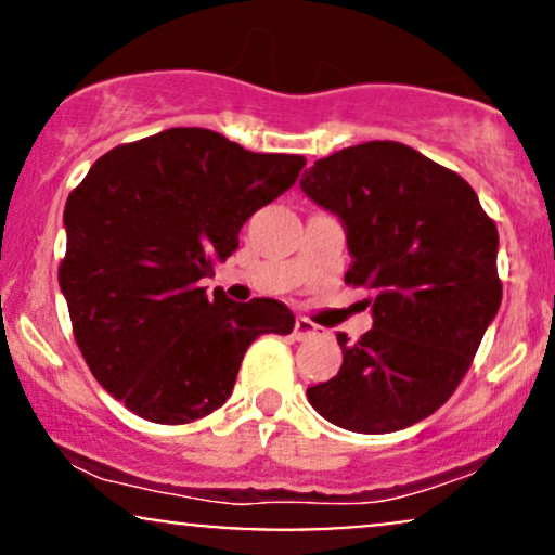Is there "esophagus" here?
<instances>
[{
  "label": "esophagus",
  "instance_id": "esophagus-1",
  "mask_svg": "<svg viewBox=\"0 0 555 555\" xmlns=\"http://www.w3.org/2000/svg\"><path fill=\"white\" fill-rule=\"evenodd\" d=\"M315 334H318V326L313 321H308V318H297V321H295V336L299 341L313 339Z\"/></svg>",
  "mask_w": 555,
  "mask_h": 555
}]
</instances>
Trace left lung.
I'll return each mask as SVG.
<instances>
[{"instance_id":"1","label":"left lung","mask_w":555,"mask_h":555,"mask_svg":"<svg viewBox=\"0 0 555 555\" xmlns=\"http://www.w3.org/2000/svg\"><path fill=\"white\" fill-rule=\"evenodd\" d=\"M347 227L344 282L371 289L373 328L339 373L308 388L321 417L354 433H393L449 401L499 313V229L456 171L397 140L318 158L299 180Z\"/></svg>"}]
</instances>
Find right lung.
<instances>
[{
  "label": "right lung",
  "instance_id": "right-lung-1",
  "mask_svg": "<svg viewBox=\"0 0 555 555\" xmlns=\"http://www.w3.org/2000/svg\"><path fill=\"white\" fill-rule=\"evenodd\" d=\"M305 156L253 154L203 127H171L104 154L65 206L60 286L101 386L138 417L184 425L224 404L260 334H289L276 299L232 302L201 279L240 229L297 182Z\"/></svg>",
  "mask_w": 555,
  "mask_h": 555
}]
</instances>
